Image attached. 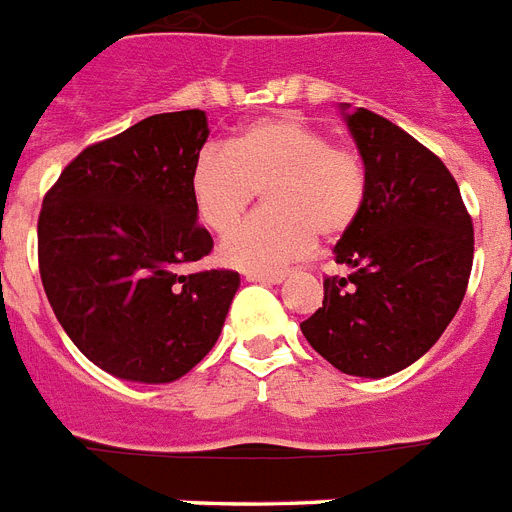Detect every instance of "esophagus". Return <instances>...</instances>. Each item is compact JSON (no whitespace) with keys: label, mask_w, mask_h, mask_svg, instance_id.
Listing matches in <instances>:
<instances>
[{"label":"esophagus","mask_w":512,"mask_h":512,"mask_svg":"<svg viewBox=\"0 0 512 512\" xmlns=\"http://www.w3.org/2000/svg\"><path fill=\"white\" fill-rule=\"evenodd\" d=\"M245 280L248 282H267V285H280L285 280L282 272H245Z\"/></svg>","instance_id":"obj_1"}]
</instances>
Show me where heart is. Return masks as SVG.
<instances>
[{"label": "heart", "mask_w": 512, "mask_h": 512, "mask_svg": "<svg viewBox=\"0 0 512 512\" xmlns=\"http://www.w3.org/2000/svg\"><path fill=\"white\" fill-rule=\"evenodd\" d=\"M195 214L216 235L230 232L256 192L264 211L222 243V259L245 272H272L312 251L317 235L338 240L367 200V169L349 145H335L298 116L259 118L227 142L203 147L190 166Z\"/></svg>", "instance_id": "heart-1"}]
</instances>
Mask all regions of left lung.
I'll return each instance as SVG.
<instances>
[{
	"label": "left lung",
	"instance_id": "left-lung-1",
	"mask_svg": "<svg viewBox=\"0 0 512 512\" xmlns=\"http://www.w3.org/2000/svg\"><path fill=\"white\" fill-rule=\"evenodd\" d=\"M341 110L365 161L367 200L335 243L349 275L327 277L301 333L335 370L386 378L418 362L463 304L473 222L439 155L372 110Z\"/></svg>",
	"mask_w": 512,
	"mask_h": 512
}]
</instances>
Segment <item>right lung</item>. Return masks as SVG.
<instances>
[{
	"label": "right lung",
	"instance_id": "add662e5",
	"mask_svg": "<svg viewBox=\"0 0 512 512\" xmlns=\"http://www.w3.org/2000/svg\"><path fill=\"white\" fill-rule=\"evenodd\" d=\"M203 110L158 113L81 150L44 195L39 272L79 351L137 383H171L222 333L240 275L179 269L211 253L190 198Z\"/></svg>",
	"mask_w": 512,
	"mask_h": 512
}]
</instances>
